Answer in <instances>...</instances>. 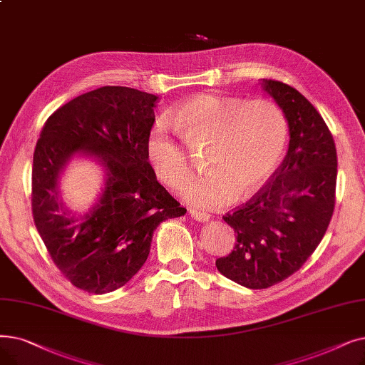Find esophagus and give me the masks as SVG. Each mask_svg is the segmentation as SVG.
Masks as SVG:
<instances>
[{
  "label": "esophagus",
  "mask_w": 365,
  "mask_h": 365,
  "mask_svg": "<svg viewBox=\"0 0 365 365\" xmlns=\"http://www.w3.org/2000/svg\"><path fill=\"white\" fill-rule=\"evenodd\" d=\"M189 215H191V217L198 220V222H207V220H210V215L205 213V212H200V210L191 209V210H189Z\"/></svg>",
  "instance_id": "esophagus-1"
}]
</instances>
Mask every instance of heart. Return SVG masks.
Returning <instances> with one entry per match:
<instances>
[{
    "instance_id": "obj_1",
    "label": "heart",
    "mask_w": 365,
    "mask_h": 365,
    "mask_svg": "<svg viewBox=\"0 0 365 365\" xmlns=\"http://www.w3.org/2000/svg\"><path fill=\"white\" fill-rule=\"evenodd\" d=\"M187 146L210 141L207 173L189 178L182 197L205 209L246 200L270 178L287 145V119L270 100L243 101L217 93H201L174 112ZM148 155L160 179L176 186L189 170L187 153L170 118L156 120L148 135Z\"/></svg>"
}]
</instances>
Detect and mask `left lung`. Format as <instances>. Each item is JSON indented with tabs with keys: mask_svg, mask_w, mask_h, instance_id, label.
Instances as JSON below:
<instances>
[{
	"mask_svg": "<svg viewBox=\"0 0 365 365\" xmlns=\"http://www.w3.org/2000/svg\"><path fill=\"white\" fill-rule=\"evenodd\" d=\"M289 128L283 163L255 197L227 213L237 243L217 270L249 289H265L298 272L321 243L336 204L337 152L327 123L295 88L262 78Z\"/></svg>",
	"mask_w": 365,
	"mask_h": 365,
	"instance_id": "1",
	"label": "left lung"
}]
</instances>
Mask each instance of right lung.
Segmentation results:
<instances>
[{
	"label": "right lung",
	"mask_w": 365,
	"mask_h": 365,
	"mask_svg": "<svg viewBox=\"0 0 365 365\" xmlns=\"http://www.w3.org/2000/svg\"><path fill=\"white\" fill-rule=\"evenodd\" d=\"M158 97L126 86L78 95L46 120L33 160V216L47 252L76 288L119 289L146 262L153 231L186 213L156 180L148 135ZM74 155L103 165L105 187L85 215L61 202L58 179Z\"/></svg>",
	"instance_id": "add662e5"
}]
</instances>
